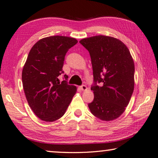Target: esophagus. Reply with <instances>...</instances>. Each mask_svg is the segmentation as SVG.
Masks as SVG:
<instances>
[{
	"mask_svg": "<svg viewBox=\"0 0 158 158\" xmlns=\"http://www.w3.org/2000/svg\"><path fill=\"white\" fill-rule=\"evenodd\" d=\"M80 89L82 90V91H86L87 90V87H86V85H82L81 86H80Z\"/></svg>",
	"mask_w": 158,
	"mask_h": 158,
	"instance_id": "34e87169",
	"label": "esophagus"
}]
</instances>
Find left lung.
<instances>
[{
	"mask_svg": "<svg viewBox=\"0 0 158 158\" xmlns=\"http://www.w3.org/2000/svg\"><path fill=\"white\" fill-rule=\"evenodd\" d=\"M80 43L89 52L93 67L94 99L88 105L90 110L102 121L117 119L134 89L135 67L130 50L119 40L105 35L82 39Z\"/></svg>",
	"mask_w": 158,
	"mask_h": 158,
	"instance_id": "1",
	"label": "left lung"
}]
</instances>
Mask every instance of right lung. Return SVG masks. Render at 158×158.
Masks as SVG:
<instances>
[{"instance_id": "obj_1", "label": "right lung", "mask_w": 158, "mask_h": 158, "mask_svg": "<svg viewBox=\"0 0 158 158\" xmlns=\"http://www.w3.org/2000/svg\"><path fill=\"white\" fill-rule=\"evenodd\" d=\"M78 41L75 38L50 36L32 47L22 73L28 105L41 120L52 122L62 117L76 94V86L67 85L68 76L60 82L65 56Z\"/></svg>"}]
</instances>
